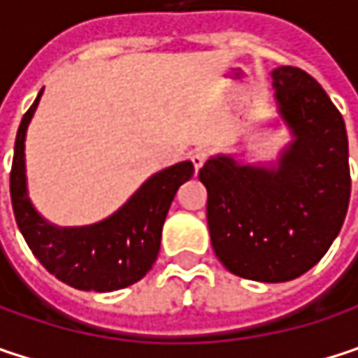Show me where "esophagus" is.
<instances>
[{
	"label": "esophagus",
	"mask_w": 358,
	"mask_h": 358,
	"mask_svg": "<svg viewBox=\"0 0 358 358\" xmlns=\"http://www.w3.org/2000/svg\"><path fill=\"white\" fill-rule=\"evenodd\" d=\"M190 162H192L194 170L199 172V170L203 168V164L207 162V151H205V149H196V151H192V155H190Z\"/></svg>",
	"instance_id": "esophagus-1"
}]
</instances>
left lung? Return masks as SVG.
I'll return each instance as SVG.
<instances>
[{"label":"left lung","instance_id":"8db88e82","mask_svg":"<svg viewBox=\"0 0 358 358\" xmlns=\"http://www.w3.org/2000/svg\"><path fill=\"white\" fill-rule=\"evenodd\" d=\"M278 113L292 141L275 164L213 155L201 168L207 224L217 259L234 275L275 284L315 263L348 209V136L342 113L301 68L271 72Z\"/></svg>","mask_w":358,"mask_h":358}]
</instances>
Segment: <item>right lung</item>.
Returning a JSON list of instances; mask_svg holds the SVG:
<instances>
[{"instance_id": "right-lung-1", "label": "right lung", "mask_w": 358, "mask_h": 358, "mask_svg": "<svg viewBox=\"0 0 358 358\" xmlns=\"http://www.w3.org/2000/svg\"><path fill=\"white\" fill-rule=\"evenodd\" d=\"M41 95L43 91L24 113L14 145L10 194L16 224L41 265L64 284L95 292L126 288L153 267L170 205L194 168L180 162L153 174L115 213L97 224L55 226L36 211L27 188L24 141Z\"/></svg>"}]
</instances>
